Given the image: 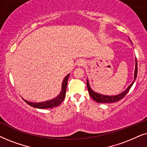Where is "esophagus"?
<instances>
[{
	"mask_svg": "<svg viewBox=\"0 0 147 147\" xmlns=\"http://www.w3.org/2000/svg\"><path fill=\"white\" fill-rule=\"evenodd\" d=\"M85 62L83 61V60H79V61H78V62H77V66H84L85 65Z\"/></svg>",
	"mask_w": 147,
	"mask_h": 147,
	"instance_id": "1",
	"label": "esophagus"
}]
</instances>
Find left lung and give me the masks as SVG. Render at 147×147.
I'll return each mask as SVG.
<instances>
[{
    "label": "left lung",
    "instance_id": "obj_1",
    "mask_svg": "<svg viewBox=\"0 0 147 147\" xmlns=\"http://www.w3.org/2000/svg\"><path fill=\"white\" fill-rule=\"evenodd\" d=\"M129 40L130 41V39H129ZM132 43V42H131ZM135 70H134V80H133L132 83L130 84V85L127 87V89L117 95H102V94H99L97 92L94 91L93 89H91V87L89 85V83L88 79L87 80V89L88 91H89L90 96L91 97L92 99H93L97 103H113L116 102V101H118L120 99H122L123 97H124L125 95L128 93L129 90L130 89V88L132 87L133 84H134V81H136V77H137V72H138V67H137V61H136V58H135Z\"/></svg>",
    "mask_w": 147,
    "mask_h": 147
}]
</instances>
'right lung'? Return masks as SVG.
<instances>
[{
  "label": "right lung",
  "instance_id": "right-lung-1",
  "mask_svg": "<svg viewBox=\"0 0 147 147\" xmlns=\"http://www.w3.org/2000/svg\"><path fill=\"white\" fill-rule=\"evenodd\" d=\"M70 74H68L64 78L62 84V90L60 91L59 95L55 98L50 99V100L43 101V102H38V103H34V102H29V101L25 100L24 101L26 102L27 104L30 105V106L35 107V108L38 109H48V108H53L54 107L58 106L62 101H63L64 97L66 95V87H67V83L68 77H69Z\"/></svg>",
  "mask_w": 147,
  "mask_h": 147
}]
</instances>
